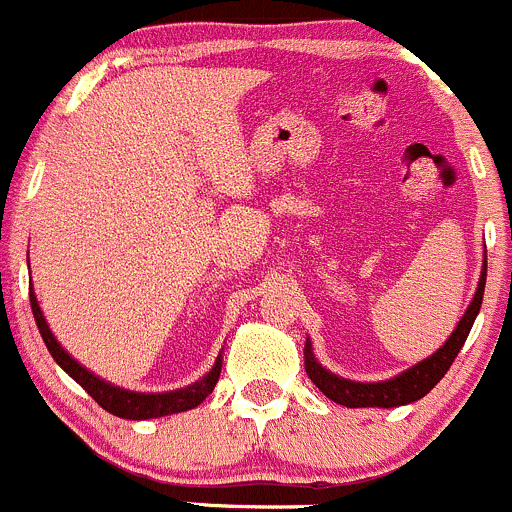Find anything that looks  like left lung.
<instances>
[{
  "instance_id": "left-lung-1",
  "label": "left lung",
  "mask_w": 512,
  "mask_h": 512,
  "mask_svg": "<svg viewBox=\"0 0 512 512\" xmlns=\"http://www.w3.org/2000/svg\"><path fill=\"white\" fill-rule=\"evenodd\" d=\"M485 271H488V263L483 261V271H480L478 288H475V296L470 301L468 311L463 313V318L458 321L455 331L450 333L448 341L428 356L426 361L416 363L408 371L398 373V376L388 378V381L378 383H361V381H348V378L336 376V373L326 371L321 363L316 361L311 351V341H306V373L313 383H316L318 391L326 398H331L333 403L346 408H396L406 406V403L421 401L426 393L435 388V383L448 373L450 363L455 361V356L463 348L465 338H468L470 328H473L475 316L480 311V303H483V291H485Z\"/></svg>"
}]
</instances>
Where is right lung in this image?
<instances>
[{"instance_id": "add662e5", "label": "right lung", "mask_w": 512, "mask_h": 512, "mask_svg": "<svg viewBox=\"0 0 512 512\" xmlns=\"http://www.w3.org/2000/svg\"><path fill=\"white\" fill-rule=\"evenodd\" d=\"M29 301H32V313L34 321H37L39 333H42L44 343H47L49 353H52L54 361L99 403L104 411H109L111 416L126 418V421H146V418H161V416H171V413H181V411H191V408L199 406L201 401L211 396L214 391L216 381L221 376V356L216 358L214 368L206 373L201 381L191 383V386L179 388V391H169V393H136V391H126V388L111 386L109 381L104 378L94 376L89 368H84L82 363L74 361L67 351L62 348V343L54 338V333L49 331L47 318H44L42 308H39L37 296L34 291H29Z\"/></svg>"}]
</instances>
